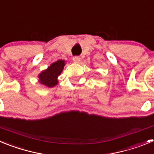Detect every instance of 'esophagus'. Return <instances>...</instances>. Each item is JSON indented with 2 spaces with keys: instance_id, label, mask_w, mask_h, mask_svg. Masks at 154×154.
<instances>
[{
  "instance_id": "1",
  "label": "esophagus",
  "mask_w": 154,
  "mask_h": 154,
  "mask_svg": "<svg viewBox=\"0 0 154 154\" xmlns=\"http://www.w3.org/2000/svg\"><path fill=\"white\" fill-rule=\"evenodd\" d=\"M72 60H73V62H74V63H79L80 58L79 56H75V57H73Z\"/></svg>"
}]
</instances>
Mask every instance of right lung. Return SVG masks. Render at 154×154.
I'll use <instances>...</instances> for the list:
<instances>
[{
    "mask_svg": "<svg viewBox=\"0 0 154 154\" xmlns=\"http://www.w3.org/2000/svg\"><path fill=\"white\" fill-rule=\"evenodd\" d=\"M64 60H58L51 64L47 69L38 75V82L46 87H54L58 84V77L62 73L65 65Z\"/></svg>",
    "mask_w": 154,
    "mask_h": 154,
    "instance_id": "add662e5",
    "label": "right lung"
}]
</instances>
